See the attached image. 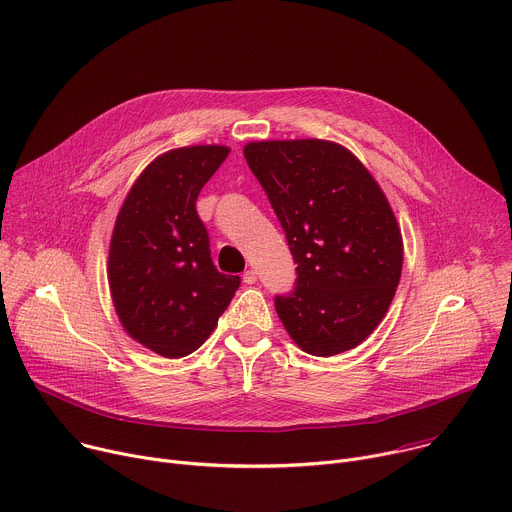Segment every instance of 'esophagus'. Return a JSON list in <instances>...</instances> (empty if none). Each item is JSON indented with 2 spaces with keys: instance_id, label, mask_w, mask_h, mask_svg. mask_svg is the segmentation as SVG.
Returning <instances> with one entry per match:
<instances>
[{
  "instance_id": "obj_1",
  "label": "esophagus",
  "mask_w": 512,
  "mask_h": 512,
  "mask_svg": "<svg viewBox=\"0 0 512 512\" xmlns=\"http://www.w3.org/2000/svg\"><path fill=\"white\" fill-rule=\"evenodd\" d=\"M243 281H245L247 285L255 283V281H257V271H255V269H247V271L243 273Z\"/></svg>"
}]
</instances>
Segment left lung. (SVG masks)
Wrapping results in <instances>:
<instances>
[{"label":"left lung","mask_w":512,"mask_h":512,"mask_svg":"<svg viewBox=\"0 0 512 512\" xmlns=\"http://www.w3.org/2000/svg\"><path fill=\"white\" fill-rule=\"evenodd\" d=\"M243 152L298 263L294 289L275 296L279 320L314 356L358 346L385 318L403 267L383 190L332 141H257Z\"/></svg>","instance_id":"obj_1"}]
</instances>
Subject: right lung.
I'll list each match as a JSON object with an SVG mask.
<instances>
[{
  "label": "right lung",
  "mask_w": 512,
  "mask_h": 512,
  "mask_svg": "<svg viewBox=\"0 0 512 512\" xmlns=\"http://www.w3.org/2000/svg\"><path fill=\"white\" fill-rule=\"evenodd\" d=\"M223 145H194L156 158L129 190L111 237L109 285L131 338L180 358L214 330L241 285L218 271L196 212L202 186L227 160Z\"/></svg>",
  "instance_id": "1"
}]
</instances>
